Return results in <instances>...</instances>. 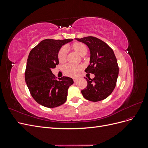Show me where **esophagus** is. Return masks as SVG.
Listing matches in <instances>:
<instances>
[{"mask_svg": "<svg viewBox=\"0 0 148 148\" xmlns=\"http://www.w3.org/2000/svg\"><path fill=\"white\" fill-rule=\"evenodd\" d=\"M78 78H73V81L75 82H77V81H78Z\"/></svg>", "mask_w": 148, "mask_h": 148, "instance_id": "obj_1", "label": "esophagus"}]
</instances>
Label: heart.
Returning <instances> with one entry per match:
<instances>
[{"label": "heart", "instance_id": "heart-1", "mask_svg": "<svg viewBox=\"0 0 148 148\" xmlns=\"http://www.w3.org/2000/svg\"><path fill=\"white\" fill-rule=\"evenodd\" d=\"M73 48L74 50L79 53V55L82 56L88 52V49L84 44L81 42H76L73 44ZM67 54V50L65 47H62L59 52V60L60 62H64L66 59ZM81 66L75 64H66L64 67V71L65 73L70 77H75L78 75L79 71L81 70Z\"/></svg>", "mask_w": 148, "mask_h": 148}]
</instances>
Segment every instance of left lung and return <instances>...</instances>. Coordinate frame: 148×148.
I'll use <instances>...</instances> for the list:
<instances>
[{"label": "left lung", "instance_id": "8db88e82", "mask_svg": "<svg viewBox=\"0 0 148 148\" xmlns=\"http://www.w3.org/2000/svg\"><path fill=\"white\" fill-rule=\"evenodd\" d=\"M86 44L90 51L89 65L85 69L95 78H85L88 86L82 91L85 99L92 102L105 99L112 92L119 76V66L114 52L107 44L95 37L76 39Z\"/></svg>", "mask_w": 148, "mask_h": 148}]
</instances>
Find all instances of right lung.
Instances as JSON below:
<instances>
[{
  "instance_id": "right-lung-1",
  "label": "right lung",
  "mask_w": 148,
  "mask_h": 148,
  "mask_svg": "<svg viewBox=\"0 0 148 148\" xmlns=\"http://www.w3.org/2000/svg\"><path fill=\"white\" fill-rule=\"evenodd\" d=\"M73 39H46L40 42L29 53L25 73V82L31 95L38 104L53 108L64 104L68 89L73 84L71 78H55L51 69L59 64V52Z\"/></svg>"
}]
</instances>
